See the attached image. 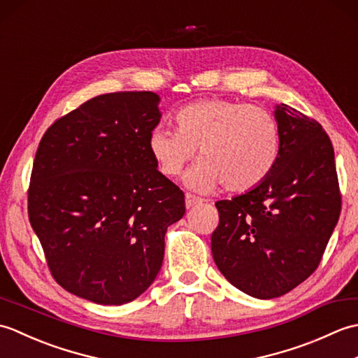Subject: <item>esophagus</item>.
<instances>
[{"instance_id": "esophagus-1", "label": "esophagus", "mask_w": 358, "mask_h": 358, "mask_svg": "<svg viewBox=\"0 0 358 358\" xmlns=\"http://www.w3.org/2000/svg\"><path fill=\"white\" fill-rule=\"evenodd\" d=\"M200 204H203V200L200 199V196H195L192 194H186V208L187 209L200 206Z\"/></svg>"}]
</instances>
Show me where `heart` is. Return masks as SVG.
Masks as SVG:
<instances>
[{
    "mask_svg": "<svg viewBox=\"0 0 358 358\" xmlns=\"http://www.w3.org/2000/svg\"><path fill=\"white\" fill-rule=\"evenodd\" d=\"M177 131L157 126L148 138L149 154L164 177H178L199 148L201 162L185 183L199 192L224 185L246 192L268 178L281 146L275 115L262 106L209 98L175 113Z\"/></svg>",
    "mask_w": 358,
    "mask_h": 358,
    "instance_id": "1",
    "label": "heart"
}]
</instances>
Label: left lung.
I'll return each instance as SVG.
<instances>
[{
	"label": "left lung",
	"mask_w": 358,
	"mask_h": 358,
	"mask_svg": "<svg viewBox=\"0 0 358 358\" xmlns=\"http://www.w3.org/2000/svg\"><path fill=\"white\" fill-rule=\"evenodd\" d=\"M273 115L281 135L275 167L257 187L215 203L220 223L210 238L226 280L262 300L292 291L317 269L341 209L328 134L286 104Z\"/></svg>",
	"instance_id": "left-lung-1"
}]
</instances>
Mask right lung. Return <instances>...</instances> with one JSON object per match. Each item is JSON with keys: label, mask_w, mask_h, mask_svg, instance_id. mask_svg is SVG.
Returning <instances> with one entry per match:
<instances>
[{"label": "right lung", "mask_w": 358, "mask_h": 358, "mask_svg": "<svg viewBox=\"0 0 358 358\" xmlns=\"http://www.w3.org/2000/svg\"><path fill=\"white\" fill-rule=\"evenodd\" d=\"M154 92L98 95L57 120L38 146L29 220L53 278L98 305H124L155 280L185 194L157 169Z\"/></svg>", "instance_id": "right-lung-1"}]
</instances>
